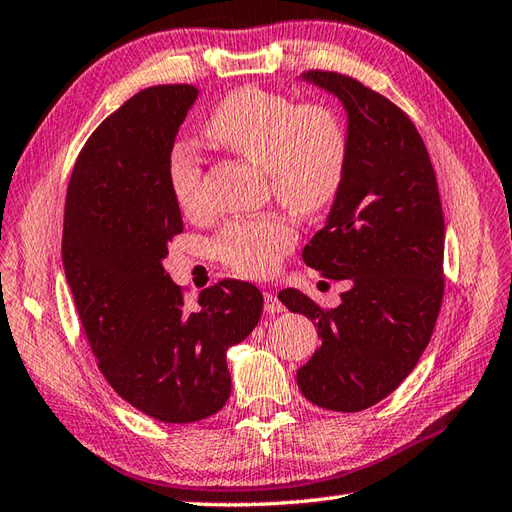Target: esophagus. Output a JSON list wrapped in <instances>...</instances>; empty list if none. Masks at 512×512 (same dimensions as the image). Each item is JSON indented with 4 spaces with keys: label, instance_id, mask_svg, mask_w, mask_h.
I'll list each match as a JSON object with an SVG mask.
<instances>
[{
    "label": "esophagus",
    "instance_id": "esophagus-1",
    "mask_svg": "<svg viewBox=\"0 0 512 512\" xmlns=\"http://www.w3.org/2000/svg\"><path fill=\"white\" fill-rule=\"evenodd\" d=\"M265 311L271 313V315H274V313H282V311H285V304H282L274 293L267 291V293H265Z\"/></svg>",
    "mask_w": 512,
    "mask_h": 512
}]
</instances>
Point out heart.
Segmentation results:
<instances>
[{"label": "heart", "mask_w": 512, "mask_h": 512, "mask_svg": "<svg viewBox=\"0 0 512 512\" xmlns=\"http://www.w3.org/2000/svg\"><path fill=\"white\" fill-rule=\"evenodd\" d=\"M203 135L225 151L265 168L278 201L300 217H315L342 192L350 162V135L339 111L324 102H300L263 87H238L203 122ZM168 186L188 217L203 210L201 157L179 142L166 160ZM298 232L287 214L269 212L227 223L212 249L225 267L260 278L274 271Z\"/></svg>", "instance_id": "heart-1"}]
</instances>
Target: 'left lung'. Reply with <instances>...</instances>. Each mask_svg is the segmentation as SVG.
<instances>
[{
	"instance_id": "1",
	"label": "left lung",
	"mask_w": 512,
	"mask_h": 512,
	"mask_svg": "<svg viewBox=\"0 0 512 512\" xmlns=\"http://www.w3.org/2000/svg\"><path fill=\"white\" fill-rule=\"evenodd\" d=\"M302 78L342 100L350 135L342 192L302 260L350 289L328 311L298 289L278 298L322 337L298 370L302 394L324 410L361 412L399 388L434 333L445 219L427 146L394 102L346 74Z\"/></svg>"
}]
</instances>
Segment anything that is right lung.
I'll list each match as a JSON object with an SVG mask.
<instances>
[{"label":"right lung","instance_id":"1","mask_svg":"<svg viewBox=\"0 0 512 512\" xmlns=\"http://www.w3.org/2000/svg\"><path fill=\"white\" fill-rule=\"evenodd\" d=\"M192 85L135 94L89 135L65 199L63 267L98 368L162 423H195L230 399L225 352L254 331L263 293L221 280L184 306L162 260L184 232L166 160L195 105Z\"/></svg>","mask_w":512,"mask_h":512}]
</instances>
